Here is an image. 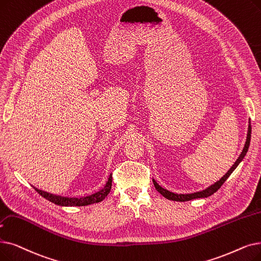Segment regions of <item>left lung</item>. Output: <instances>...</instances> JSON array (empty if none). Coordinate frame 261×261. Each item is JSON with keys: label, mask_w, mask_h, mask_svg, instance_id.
<instances>
[{"label": "left lung", "mask_w": 261, "mask_h": 261, "mask_svg": "<svg viewBox=\"0 0 261 261\" xmlns=\"http://www.w3.org/2000/svg\"><path fill=\"white\" fill-rule=\"evenodd\" d=\"M251 132H252V127H251V124H250V126H248V132H247L246 142H245L244 148H243V150H242L240 156L237 159V161H236L234 164L230 167L229 171H228L227 173H226V174L218 181V182H215L214 185H212V186L209 187L208 189L203 190V191H200V192H196V193H192V194H175V193H173V192H169V191H167V190L161 188L160 186H159V185L155 182L154 180H152L155 190H156L161 195H163L165 198L171 199V200H176V201H187V200H192V199H195V198L208 197V196L212 195V194L214 193V192H217V191L223 186V184L225 182L226 179H227V178L230 176V174L234 171L236 167H237L238 165H239V163L243 160L244 155H245L246 152H247L248 146H250V142H251Z\"/></svg>", "instance_id": "8db88e82"}]
</instances>
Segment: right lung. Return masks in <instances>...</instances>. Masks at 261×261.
Masks as SVG:
<instances>
[{
	"instance_id": "add662e5",
	"label": "right lung",
	"mask_w": 261,
	"mask_h": 261,
	"mask_svg": "<svg viewBox=\"0 0 261 261\" xmlns=\"http://www.w3.org/2000/svg\"><path fill=\"white\" fill-rule=\"evenodd\" d=\"M112 188V175L109 177V180L107 185L102 190H100L99 192L95 194H92L86 197H80V198H69V197H64V196H58V195H53L50 193H47V192L38 190L36 188H34L39 195H41L43 198H46L50 200L51 202L55 203V205H60V206H87V205H92V203L99 202L101 200H103L108 194L110 193Z\"/></svg>"
}]
</instances>
